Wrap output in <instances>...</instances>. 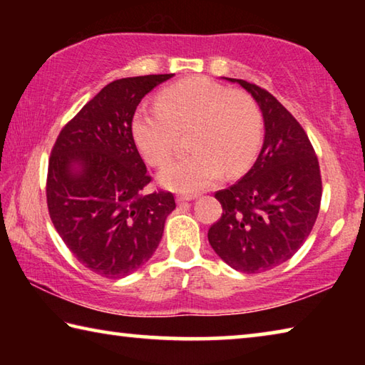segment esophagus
I'll list each match as a JSON object with an SVG mask.
<instances>
[{
	"label": "esophagus",
	"instance_id": "esophagus-1",
	"mask_svg": "<svg viewBox=\"0 0 365 365\" xmlns=\"http://www.w3.org/2000/svg\"><path fill=\"white\" fill-rule=\"evenodd\" d=\"M196 200V195H177V202H183V201H191Z\"/></svg>",
	"mask_w": 365,
	"mask_h": 365
}]
</instances>
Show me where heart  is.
Listing matches in <instances>:
<instances>
[{"mask_svg": "<svg viewBox=\"0 0 365 365\" xmlns=\"http://www.w3.org/2000/svg\"><path fill=\"white\" fill-rule=\"evenodd\" d=\"M190 132L193 151L163 169L165 188L196 193L224 175H237L255 160L264 133L259 104L251 95L228 90L205 77H191L168 86L159 104L140 106L132 133L151 165L168 164L178 135Z\"/></svg>", "mask_w": 365, "mask_h": 365, "instance_id": "1", "label": "heart"}]
</instances>
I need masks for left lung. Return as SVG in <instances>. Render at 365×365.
Segmentation results:
<instances>
[{"label": "left lung", "instance_id": "left-lung-1", "mask_svg": "<svg viewBox=\"0 0 365 365\" xmlns=\"http://www.w3.org/2000/svg\"><path fill=\"white\" fill-rule=\"evenodd\" d=\"M225 80L255 98L265 133L255 165L215 193L224 212L207 238L232 269L259 274L287 262L306 242L319 214L322 178L304 128L277 98L246 80Z\"/></svg>", "mask_w": 365, "mask_h": 365}]
</instances>
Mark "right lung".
I'll return each mask as SVG.
<instances>
[{
	"mask_svg": "<svg viewBox=\"0 0 365 365\" xmlns=\"http://www.w3.org/2000/svg\"><path fill=\"white\" fill-rule=\"evenodd\" d=\"M174 73L110 82L61 130L48 164L49 217L86 269L122 279L150 261L168 215L169 191L151 182L135 145L132 120L143 96Z\"/></svg>",
	"mask_w": 365,
	"mask_h": 365,
	"instance_id": "right-lung-1",
	"label": "right lung"
}]
</instances>
